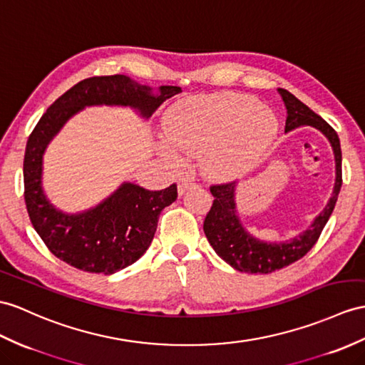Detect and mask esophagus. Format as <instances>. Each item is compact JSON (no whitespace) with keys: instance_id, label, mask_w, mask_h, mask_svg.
Returning <instances> with one entry per match:
<instances>
[{"instance_id":"1","label":"esophagus","mask_w":365,"mask_h":365,"mask_svg":"<svg viewBox=\"0 0 365 365\" xmlns=\"http://www.w3.org/2000/svg\"><path fill=\"white\" fill-rule=\"evenodd\" d=\"M195 185L197 184H195V181L190 180V178H184V180H181L180 184H178V193L182 195V193H185V190L195 187Z\"/></svg>"}]
</instances>
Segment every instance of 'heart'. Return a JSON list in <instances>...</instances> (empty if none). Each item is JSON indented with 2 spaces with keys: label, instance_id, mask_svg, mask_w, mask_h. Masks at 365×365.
<instances>
[{
  "label": "heart",
  "instance_id": "obj_1",
  "mask_svg": "<svg viewBox=\"0 0 365 365\" xmlns=\"http://www.w3.org/2000/svg\"><path fill=\"white\" fill-rule=\"evenodd\" d=\"M277 119L254 97L240 93L193 96L176 102L164 120L163 155L200 156L202 173L215 181L243 178L262 161L277 135Z\"/></svg>",
  "mask_w": 365,
  "mask_h": 365
}]
</instances>
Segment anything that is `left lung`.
<instances>
[{"label": "left lung", "mask_w": 365, "mask_h": 365, "mask_svg": "<svg viewBox=\"0 0 365 365\" xmlns=\"http://www.w3.org/2000/svg\"><path fill=\"white\" fill-rule=\"evenodd\" d=\"M287 106L285 133L302 125L314 127L330 140L336 159V182L330 201L307 230L285 243H266L246 232L235 207V182L210 185L212 207L204 218V234L221 259L234 269L247 274H269L300 260L321 237L342 187V152L337 133L321 115L311 111L296 96L279 88Z\"/></svg>", "instance_id": "left-lung-1"}]
</instances>
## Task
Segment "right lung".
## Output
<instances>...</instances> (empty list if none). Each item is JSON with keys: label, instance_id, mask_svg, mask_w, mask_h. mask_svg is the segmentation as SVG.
<instances>
[{"label": "right lung", "instance_id": "1", "mask_svg": "<svg viewBox=\"0 0 365 365\" xmlns=\"http://www.w3.org/2000/svg\"><path fill=\"white\" fill-rule=\"evenodd\" d=\"M178 93L180 86H161L159 94H153L150 86L122 74L90 77L61 94L41 115L26 144L24 201L34 229L57 259L93 274L108 275L127 268L148 250L159 213L178 198V189L172 184L153 192L123 182L99 206L76 215L63 213L52 206L41 187L43 153L49 140L85 106H131L147 119Z\"/></svg>", "mask_w": 365, "mask_h": 365}]
</instances>
